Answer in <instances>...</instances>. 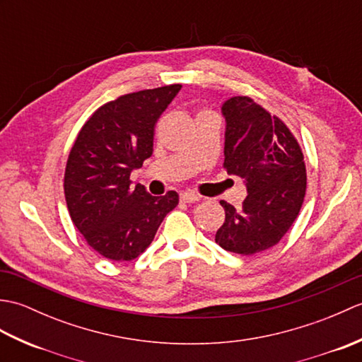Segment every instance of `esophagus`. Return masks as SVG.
I'll return each instance as SVG.
<instances>
[{"mask_svg": "<svg viewBox=\"0 0 362 362\" xmlns=\"http://www.w3.org/2000/svg\"><path fill=\"white\" fill-rule=\"evenodd\" d=\"M180 199H182V202H185V204H193V202L201 201V196L191 193V191H185V193L180 194Z\"/></svg>", "mask_w": 362, "mask_h": 362, "instance_id": "1", "label": "esophagus"}]
</instances>
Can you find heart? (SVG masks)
I'll list each match as a JSON object with an SVG mask.
<instances>
[{
  "mask_svg": "<svg viewBox=\"0 0 362 362\" xmlns=\"http://www.w3.org/2000/svg\"><path fill=\"white\" fill-rule=\"evenodd\" d=\"M201 113H210V112H206V110H204V112H201Z\"/></svg>",
  "mask_w": 362,
  "mask_h": 362,
  "instance_id": "heart-1",
  "label": "heart"
}]
</instances>
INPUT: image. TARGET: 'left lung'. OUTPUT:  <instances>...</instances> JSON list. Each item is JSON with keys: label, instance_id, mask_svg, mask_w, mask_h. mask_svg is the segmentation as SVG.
Returning <instances> with one entry per match:
<instances>
[{"label": "left lung", "instance_id": "left-lung-1", "mask_svg": "<svg viewBox=\"0 0 362 362\" xmlns=\"http://www.w3.org/2000/svg\"><path fill=\"white\" fill-rule=\"evenodd\" d=\"M226 117L224 168L247 187L243 209L221 201L224 224L216 232L222 249L253 255L279 244L294 224L306 193L303 152L288 126L249 96L222 105Z\"/></svg>", "mask_w": 362, "mask_h": 362}]
</instances>
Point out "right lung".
Returning <instances> with one entry per match:
<instances>
[{"instance_id":"right-lung-1","label":"right lung","mask_w":362,"mask_h":362,"mask_svg":"<svg viewBox=\"0 0 362 362\" xmlns=\"http://www.w3.org/2000/svg\"><path fill=\"white\" fill-rule=\"evenodd\" d=\"M180 83L122 95L105 103L79 130L66 160L64 191L73 224L99 255L130 261L149 247L179 194L130 188V173L152 156L160 115Z\"/></svg>"}]
</instances>
